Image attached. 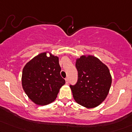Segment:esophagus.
I'll return each instance as SVG.
<instances>
[{"label":"esophagus","mask_w":132,"mask_h":132,"mask_svg":"<svg viewBox=\"0 0 132 132\" xmlns=\"http://www.w3.org/2000/svg\"><path fill=\"white\" fill-rule=\"evenodd\" d=\"M65 81H66V84H68V78H65Z\"/></svg>","instance_id":"1"}]
</instances>
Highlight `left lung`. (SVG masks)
<instances>
[{
	"label": "left lung",
	"instance_id": "obj_1",
	"mask_svg": "<svg viewBox=\"0 0 132 132\" xmlns=\"http://www.w3.org/2000/svg\"><path fill=\"white\" fill-rule=\"evenodd\" d=\"M78 81L70 85L75 101L87 108L98 106L106 98L111 81L106 65L92 55H82L76 58Z\"/></svg>",
	"mask_w": 132,
	"mask_h": 132
}]
</instances>
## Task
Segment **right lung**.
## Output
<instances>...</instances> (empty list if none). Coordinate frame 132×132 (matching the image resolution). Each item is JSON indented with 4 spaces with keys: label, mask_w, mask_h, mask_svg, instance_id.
<instances>
[{
    "label": "right lung",
    "mask_w": 132,
    "mask_h": 132,
    "mask_svg": "<svg viewBox=\"0 0 132 132\" xmlns=\"http://www.w3.org/2000/svg\"><path fill=\"white\" fill-rule=\"evenodd\" d=\"M47 53L50 56H47ZM61 70L59 57L49 51L40 53L26 63L22 74V86L36 105L44 106L56 100L65 84Z\"/></svg>",
    "instance_id": "add662e5"
}]
</instances>
